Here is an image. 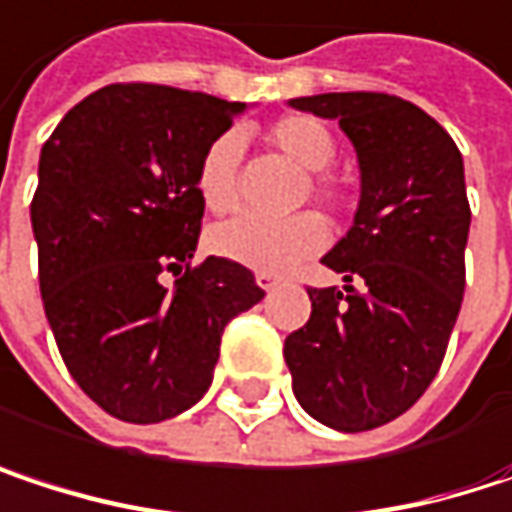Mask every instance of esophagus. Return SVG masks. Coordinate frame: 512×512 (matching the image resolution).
Masks as SVG:
<instances>
[{"instance_id": "1", "label": "esophagus", "mask_w": 512, "mask_h": 512, "mask_svg": "<svg viewBox=\"0 0 512 512\" xmlns=\"http://www.w3.org/2000/svg\"><path fill=\"white\" fill-rule=\"evenodd\" d=\"M255 281L260 290H266V293H269V290H275V287H278V281H281V278H278V275H272V272H257Z\"/></svg>"}]
</instances>
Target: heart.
Listing matches in <instances>:
<instances>
[{"label":"heart","instance_id":"b5f03b06","mask_svg":"<svg viewBox=\"0 0 512 512\" xmlns=\"http://www.w3.org/2000/svg\"><path fill=\"white\" fill-rule=\"evenodd\" d=\"M269 142L296 162L302 171H314L308 186L326 201H341V186L323 174V168L335 159L332 133L308 115H287L269 130ZM243 156V139L237 133L219 136L198 165V195L207 210L228 213L237 207V165ZM329 240L326 222L314 213H296L287 219H260V216H237L216 225L207 237L210 252L231 263H240L257 272H287L305 257L317 255Z\"/></svg>","mask_w":512,"mask_h":512}]
</instances>
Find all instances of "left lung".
<instances>
[{
    "instance_id": "left-lung-1",
    "label": "left lung",
    "mask_w": 512,
    "mask_h": 512,
    "mask_svg": "<svg viewBox=\"0 0 512 512\" xmlns=\"http://www.w3.org/2000/svg\"><path fill=\"white\" fill-rule=\"evenodd\" d=\"M338 121L358 159L350 231L323 263L344 290H308L311 320L287 335L299 406L361 433L403 415L433 382L465 290L471 210L454 139L409 100L373 91L293 97Z\"/></svg>"
}]
</instances>
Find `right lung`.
I'll list each match as a JSON object with an SVG mask.
<instances>
[{"label": "right lung", "mask_w": 512, "mask_h": 512, "mask_svg": "<svg viewBox=\"0 0 512 512\" xmlns=\"http://www.w3.org/2000/svg\"><path fill=\"white\" fill-rule=\"evenodd\" d=\"M246 109L168 85H106L41 148L32 231L44 311L70 376L121 421L156 424L195 406L225 326L263 299L240 263L189 269L201 156ZM183 262L168 291L158 275Z\"/></svg>", "instance_id": "right-lung-1"}]
</instances>
